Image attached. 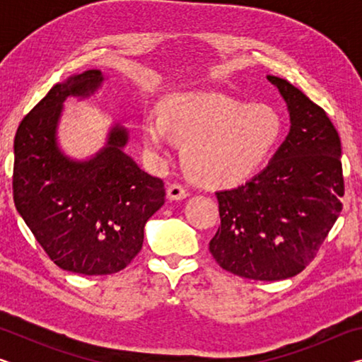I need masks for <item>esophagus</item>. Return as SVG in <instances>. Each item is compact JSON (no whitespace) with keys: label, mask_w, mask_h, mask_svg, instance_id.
<instances>
[{"label":"esophagus","mask_w":362,"mask_h":362,"mask_svg":"<svg viewBox=\"0 0 362 362\" xmlns=\"http://www.w3.org/2000/svg\"><path fill=\"white\" fill-rule=\"evenodd\" d=\"M188 196V189L180 185V183H173V185L168 187V198L170 201H180L185 199Z\"/></svg>","instance_id":"34e87169"}]
</instances>
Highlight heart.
I'll list each match as a JSON object with an SVG mask.
<instances>
[{
	"label": "heart",
	"instance_id": "1",
	"mask_svg": "<svg viewBox=\"0 0 362 362\" xmlns=\"http://www.w3.org/2000/svg\"><path fill=\"white\" fill-rule=\"evenodd\" d=\"M281 129L278 113L267 105L220 94H177L164 102L161 116H146L144 140L153 156H161L173 136L183 144L193 179L222 188L250 179L278 145Z\"/></svg>",
	"mask_w": 362,
	"mask_h": 362
}]
</instances>
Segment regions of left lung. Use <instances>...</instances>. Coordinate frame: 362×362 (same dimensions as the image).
<instances>
[{"mask_svg": "<svg viewBox=\"0 0 362 362\" xmlns=\"http://www.w3.org/2000/svg\"><path fill=\"white\" fill-rule=\"evenodd\" d=\"M267 79L283 95L291 131L260 174L216 193L220 226L209 250L236 276L279 281L315 259L341 212L345 185L340 137L326 112L286 79Z\"/></svg>", "mask_w": 362, "mask_h": 362, "instance_id": "1", "label": "left lung"}]
</instances>
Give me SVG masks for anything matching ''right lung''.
<instances>
[{"mask_svg": "<svg viewBox=\"0 0 362 362\" xmlns=\"http://www.w3.org/2000/svg\"><path fill=\"white\" fill-rule=\"evenodd\" d=\"M88 70L59 83L19 124L14 139L16 209L59 268L99 276L129 265L148 218L164 204V183L124 153L129 134L115 124L105 146L78 161L57 144L66 97H89L103 83Z\"/></svg>", "mask_w": 362, "mask_h": 362, "instance_id": "add662e5", "label": "right lung"}]
</instances>
